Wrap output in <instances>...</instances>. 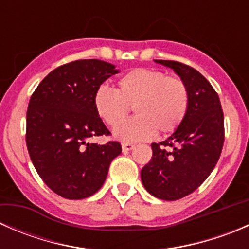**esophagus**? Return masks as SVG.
Segmentation results:
<instances>
[{
	"instance_id": "1",
	"label": "esophagus",
	"mask_w": 249,
	"mask_h": 249,
	"mask_svg": "<svg viewBox=\"0 0 249 249\" xmlns=\"http://www.w3.org/2000/svg\"><path fill=\"white\" fill-rule=\"evenodd\" d=\"M134 147H135V144H132V143H129V142H123L122 143V148H123V150H124V152L131 150Z\"/></svg>"
}]
</instances>
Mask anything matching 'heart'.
<instances>
[{"instance_id":"heart-1","label":"heart","mask_w":249,"mask_h":249,"mask_svg":"<svg viewBox=\"0 0 249 249\" xmlns=\"http://www.w3.org/2000/svg\"><path fill=\"white\" fill-rule=\"evenodd\" d=\"M188 85L179 77L152 69H135L110 90L101 87L94 96L97 115L109 126H116L134 107L138 115L118 125L115 137L123 141L152 139L158 131L171 134L179 127L189 109Z\"/></svg>"}]
</instances>
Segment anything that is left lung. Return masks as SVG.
I'll return each instance as SVG.
<instances>
[{"mask_svg": "<svg viewBox=\"0 0 249 249\" xmlns=\"http://www.w3.org/2000/svg\"><path fill=\"white\" fill-rule=\"evenodd\" d=\"M155 61L171 67L190 94L183 123L167 140L152 143V159L141 171L148 193L173 201L192 194L214 169L224 144V113L217 91L199 71L179 61Z\"/></svg>", "mask_w": 249, "mask_h": 249, "instance_id": "obj_1", "label": "left lung"}]
</instances>
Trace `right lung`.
<instances>
[{
    "label": "right lung",
    "instance_id": "obj_1",
    "mask_svg": "<svg viewBox=\"0 0 249 249\" xmlns=\"http://www.w3.org/2000/svg\"><path fill=\"white\" fill-rule=\"evenodd\" d=\"M118 73L97 59L76 60L53 70L31 95L26 113V145L39 177L60 196L85 199L97 192L109 164L122 153L117 141L88 143L110 132L94 107L100 85Z\"/></svg>",
    "mask_w": 249,
    "mask_h": 249
}]
</instances>
